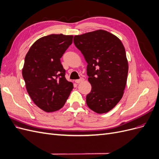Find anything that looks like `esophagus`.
I'll return each mask as SVG.
<instances>
[{
    "label": "esophagus",
    "instance_id": "34e87169",
    "mask_svg": "<svg viewBox=\"0 0 159 159\" xmlns=\"http://www.w3.org/2000/svg\"><path fill=\"white\" fill-rule=\"evenodd\" d=\"M84 80V78H81V79H79V80H76L75 81V82L76 83V84H80V83H81V82H82V81Z\"/></svg>",
    "mask_w": 159,
    "mask_h": 159
}]
</instances>
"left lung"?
<instances>
[{
  "label": "left lung",
  "mask_w": 159,
  "mask_h": 159,
  "mask_svg": "<svg viewBox=\"0 0 159 159\" xmlns=\"http://www.w3.org/2000/svg\"><path fill=\"white\" fill-rule=\"evenodd\" d=\"M74 42L88 63L91 85L86 96L88 106L95 113H107L121 99L125 88L129 66L124 46L103 30L75 36Z\"/></svg>",
  "instance_id": "8db88e82"
}]
</instances>
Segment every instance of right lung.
Wrapping results in <instances>:
<instances>
[{
	"label": "right lung",
	"mask_w": 159,
	"mask_h": 159,
	"mask_svg": "<svg viewBox=\"0 0 159 159\" xmlns=\"http://www.w3.org/2000/svg\"><path fill=\"white\" fill-rule=\"evenodd\" d=\"M73 37L62 34L42 37L25 56L22 76L26 90L33 102L46 112L60 109L74 88L66 79L60 61Z\"/></svg>",
	"instance_id": "obj_1"
}]
</instances>
